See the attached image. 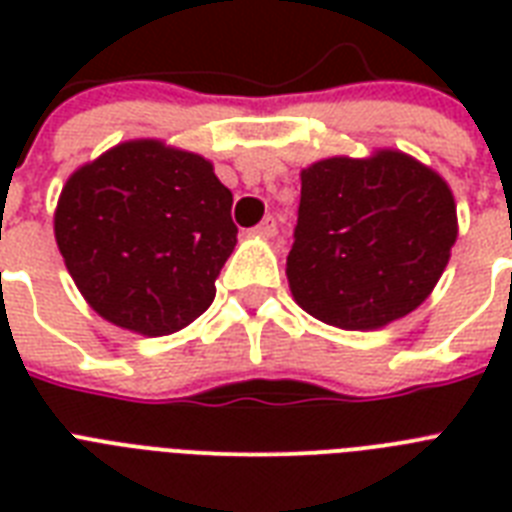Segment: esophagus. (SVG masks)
<instances>
[{
    "mask_svg": "<svg viewBox=\"0 0 512 512\" xmlns=\"http://www.w3.org/2000/svg\"><path fill=\"white\" fill-rule=\"evenodd\" d=\"M255 231L260 233V236H265V239H273V236H276V231H279V225H276V220H273V217H265L263 223L257 225Z\"/></svg>",
    "mask_w": 512,
    "mask_h": 512,
    "instance_id": "34e87169",
    "label": "esophagus"
}]
</instances>
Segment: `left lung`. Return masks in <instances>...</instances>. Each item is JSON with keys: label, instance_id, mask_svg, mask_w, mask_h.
Wrapping results in <instances>:
<instances>
[{"label": "left lung", "instance_id": "left-lung-1", "mask_svg": "<svg viewBox=\"0 0 512 512\" xmlns=\"http://www.w3.org/2000/svg\"><path fill=\"white\" fill-rule=\"evenodd\" d=\"M287 279L295 303L340 329H380L441 279L457 204L438 172L401 151L332 156L300 172Z\"/></svg>", "mask_w": 512, "mask_h": 512}]
</instances>
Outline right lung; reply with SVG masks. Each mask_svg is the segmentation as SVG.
<instances>
[{
    "instance_id": "1",
    "label": "right lung",
    "mask_w": 512,
    "mask_h": 512,
    "mask_svg": "<svg viewBox=\"0 0 512 512\" xmlns=\"http://www.w3.org/2000/svg\"><path fill=\"white\" fill-rule=\"evenodd\" d=\"M231 204L204 156L127 140L68 177L55 241L92 311L138 335H172L215 300L239 233Z\"/></svg>"
}]
</instances>
